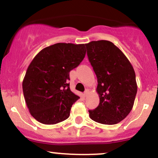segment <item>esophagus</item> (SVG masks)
I'll list each match as a JSON object with an SVG mask.
<instances>
[{
  "instance_id": "esophagus-1",
  "label": "esophagus",
  "mask_w": 158,
  "mask_h": 158,
  "mask_svg": "<svg viewBox=\"0 0 158 158\" xmlns=\"http://www.w3.org/2000/svg\"><path fill=\"white\" fill-rule=\"evenodd\" d=\"M88 90H85V91L84 92V96H85V97H86V96L88 95Z\"/></svg>"
}]
</instances>
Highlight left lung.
Masks as SVG:
<instances>
[{
  "label": "left lung",
  "instance_id": "1",
  "mask_svg": "<svg viewBox=\"0 0 158 158\" xmlns=\"http://www.w3.org/2000/svg\"><path fill=\"white\" fill-rule=\"evenodd\" d=\"M88 59L97 77L99 104L89 117L104 125L117 124L130 113L137 91L135 72L125 54L106 40L85 44Z\"/></svg>",
  "mask_w": 158,
  "mask_h": 158
}]
</instances>
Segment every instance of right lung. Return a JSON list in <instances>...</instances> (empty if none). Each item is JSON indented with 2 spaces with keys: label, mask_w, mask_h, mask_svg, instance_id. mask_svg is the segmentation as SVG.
Listing matches in <instances>:
<instances>
[{
  "label": "right lung",
  "mask_w": 158,
  "mask_h": 158,
  "mask_svg": "<svg viewBox=\"0 0 158 158\" xmlns=\"http://www.w3.org/2000/svg\"><path fill=\"white\" fill-rule=\"evenodd\" d=\"M85 44L57 43L41 50L27 68L22 82L29 111L39 123L54 125L70 116L79 96L70 89L69 73L84 59Z\"/></svg>",
  "instance_id": "right-lung-1"
}]
</instances>
